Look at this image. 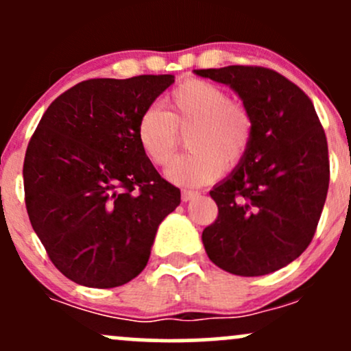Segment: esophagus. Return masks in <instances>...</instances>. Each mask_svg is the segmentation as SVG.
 Segmentation results:
<instances>
[{"instance_id":"esophagus-1","label":"esophagus","mask_w":351,"mask_h":351,"mask_svg":"<svg viewBox=\"0 0 351 351\" xmlns=\"http://www.w3.org/2000/svg\"><path fill=\"white\" fill-rule=\"evenodd\" d=\"M198 196H199V193L198 191H191V189H183V191H181V199H183L184 203H186V201L198 198Z\"/></svg>"}]
</instances>
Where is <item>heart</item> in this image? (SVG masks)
Returning <instances> with one entry per match:
<instances>
[{"label": "heart", "mask_w": 351, "mask_h": 351, "mask_svg": "<svg viewBox=\"0 0 351 351\" xmlns=\"http://www.w3.org/2000/svg\"><path fill=\"white\" fill-rule=\"evenodd\" d=\"M167 110L148 107L136 125L142 152L155 165H167L186 134L189 152L168 165L167 178L181 186H201L216 180L223 168L243 160L252 135L245 107L231 102L216 84L189 79L165 99Z\"/></svg>", "instance_id": "b5f03b06"}]
</instances>
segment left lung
Returning a JSON list of instances; mask_svg holds the SVG:
<instances>
[{
  "instance_id": "8db88e82",
  "label": "left lung",
  "mask_w": 351,
  "mask_h": 351,
  "mask_svg": "<svg viewBox=\"0 0 351 351\" xmlns=\"http://www.w3.org/2000/svg\"><path fill=\"white\" fill-rule=\"evenodd\" d=\"M195 74L231 87L252 119L243 160L209 191L219 213L201 236L208 257L234 276L279 271L307 249L327 199V136L312 100L265 67Z\"/></svg>"
}]
</instances>
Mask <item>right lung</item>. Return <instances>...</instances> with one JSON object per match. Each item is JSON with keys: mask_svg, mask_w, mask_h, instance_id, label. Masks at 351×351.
<instances>
[{"mask_svg": "<svg viewBox=\"0 0 351 351\" xmlns=\"http://www.w3.org/2000/svg\"><path fill=\"white\" fill-rule=\"evenodd\" d=\"M175 75L84 80L44 112L24 156L31 226L52 264L75 284H127L148 263L180 189L136 138L140 117Z\"/></svg>", "mask_w": 351, "mask_h": 351, "instance_id": "obj_1", "label": "right lung"}]
</instances>
